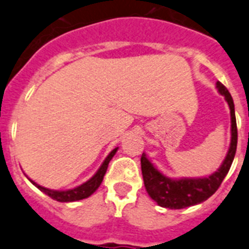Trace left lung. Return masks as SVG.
Returning <instances> with one entry per match:
<instances>
[{
    "instance_id": "1",
    "label": "left lung",
    "mask_w": 249,
    "mask_h": 249,
    "mask_svg": "<svg viewBox=\"0 0 249 249\" xmlns=\"http://www.w3.org/2000/svg\"><path fill=\"white\" fill-rule=\"evenodd\" d=\"M216 89L225 97L231 108V147L228 150L224 162L219 167V170L204 178H179L172 179L157 170L150 163L145 154H142V173H143L144 186L148 195L162 208L168 209H183L187 206L196 205L208 200L215 191L219 189L227 173L229 172L233 160H234L235 150H237L238 131L237 121H235L234 102L231 93L223 83L216 82Z\"/></svg>"
}]
</instances>
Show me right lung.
Returning <instances> with one entry per match:
<instances>
[{"label":"right lung","instance_id":"add662e5","mask_svg":"<svg viewBox=\"0 0 249 249\" xmlns=\"http://www.w3.org/2000/svg\"><path fill=\"white\" fill-rule=\"evenodd\" d=\"M116 150H118V148H115V149H112L111 152H110V154L106 157V160H104V163L101 164L99 171H97L89 181H86L85 183H82L81 186H77L74 189L66 190V191H57V190H50L47 189V187H43V186L37 185L36 182H34L33 179H30V182L33 183V185L36 186L37 189L40 190V191H43L45 195H48L49 197H52L53 200H57V201L59 202H72L77 201V200L86 199V197L91 196L96 190L99 189V186L101 185L104 176H105L106 170H107L108 162H110L112 157L115 156Z\"/></svg>","mask_w":249,"mask_h":249}]
</instances>
